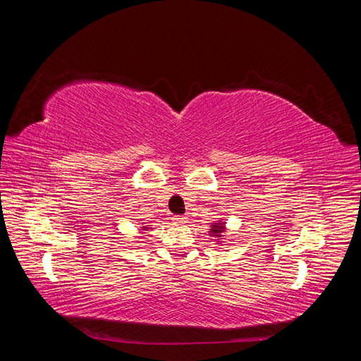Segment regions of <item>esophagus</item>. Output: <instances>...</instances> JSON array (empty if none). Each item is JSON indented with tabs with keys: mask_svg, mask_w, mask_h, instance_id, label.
Instances as JSON below:
<instances>
[{
	"mask_svg": "<svg viewBox=\"0 0 361 361\" xmlns=\"http://www.w3.org/2000/svg\"><path fill=\"white\" fill-rule=\"evenodd\" d=\"M176 221H179V223H187V218H185L183 215H178V216H176Z\"/></svg>",
	"mask_w": 361,
	"mask_h": 361,
	"instance_id": "1",
	"label": "esophagus"
}]
</instances>
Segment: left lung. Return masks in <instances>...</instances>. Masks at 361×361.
Masks as SVG:
<instances>
[{
    "instance_id": "left-lung-1",
    "label": "left lung",
    "mask_w": 361,
    "mask_h": 361,
    "mask_svg": "<svg viewBox=\"0 0 361 361\" xmlns=\"http://www.w3.org/2000/svg\"><path fill=\"white\" fill-rule=\"evenodd\" d=\"M224 223H215L214 226H212V228H211V233H212V236H220V233L224 231V226H223Z\"/></svg>"
}]
</instances>
